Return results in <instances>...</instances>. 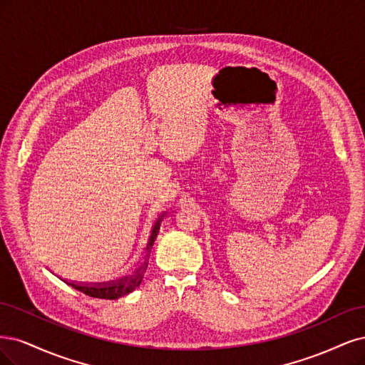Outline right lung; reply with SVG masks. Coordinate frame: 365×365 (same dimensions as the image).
<instances>
[{"mask_svg":"<svg viewBox=\"0 0 365 365\" xmlns=\"http://www.w3.org/2000/svg\"><path fill=\"white\" fill-rule=\"evenodd\" d=\"M160 220H162V217L158 220L156 226L153 227L151 237H150V242H148V247H147L148 253H150V249H151L153 242H155V240H156V237H158L159 226H160ZM145 269H147V261H145L143 265H140L132 276L123 277V279L116 280V282H109V284H103V285L98 284V285H93V287H89V285H76V284H71V282H66V284L71 285V287L76 288V289H78L80 292L86 294V296L96 297V299L115 300V299H120V297L125 296V294H128V292H132L133 289H136V288L139 287L140 282H143Z\"/></svg>","mask_w":365,"mask_h":365,"instance_id":"1","label":"right lung"}]
</instances>
